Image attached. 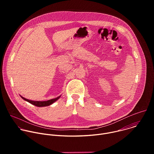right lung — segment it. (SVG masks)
<instances>
[{
	"label": "right lung",
	"mask_w": 154,
	"mask_h": 154,
	"mask_svg": "<svg viewBox=\"0 0 154 154\" xmlns=\"http://www.w3.org/2000/svg\"><path fill=\"white\" fill-rule=\"evenodd\" d=\"M20 96L21 97V98H23L24 100L30 103L31 104L33 105H35L36 106H39V107H42V106H49L52 103H54L55 102H56L58 99H60V97H61V96L56 97V98H54V99H50V100H46V101H37V100H29V99H27L26 98H24V97L21 96L20 95Z\"/></svg>",
	"instance_id": "obj_1"
}]
</instances>
